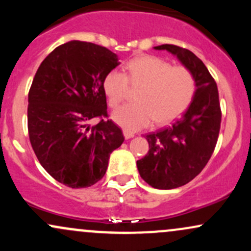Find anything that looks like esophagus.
Here are the masks:
<instances>
[{
	"label": "esophagus",
	"mask_w": 251,
	"mask_h": 251,
	"mask_svg": "<svg viewBox=\"0 0 251 251\" xmlns=\"http://www.w3.org/2000/svg\"><path fill=\"white\" fill-rule=\"evenodd\" d=\"M124 135H125L126 139H129V138H133L134 133L131 131H127V129H124Z\"/></svg>",
	"instance_id": "1"
}]
</instances>
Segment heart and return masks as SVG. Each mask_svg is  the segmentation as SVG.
I'll return each mask as SVG.
<instances>
[{"label": "heart", "mask_w": 251, "mask_h": 251, "mask_svg": "<svg viewBox=\"0 0 251 251\" xmlns=\"http://www.w3.org/2000/svg\"><path fill=\"white\" fill-rule=\"evenodd\" d=\"M131 85H143L137 102L126 103L113 113L118 125L138 131L152 122L165 124L180 116L196 92L194 73L184 66H172L159 56L144 55L129 60L126 74L109 72L103 79V92L111 107H118L128 96Z\"/></svg>", "instance_id": "1"}]
</instances>
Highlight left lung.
<instances>
[{
  "instance_id": "1",
  "label": "left lung",
  "mask_w": 251,
  "mask_h": 251,
  "mask_svg": "<svg viewBox=\"0 0 251 251\" xmlns=\"http://www.w3.org/2000/svg\"><path fill=\"white\" fill-rule=\"evenodd\" d=\"M168 50L194 73L196 92L185 113L171 126L146 134L149 152L137 160L138 171L154 189L179 188L192 180L209 162L221 128L218 89L203 61L175 45L154 47Z\"/></svg>"
}]
</instances>
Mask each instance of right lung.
Masks as SVG:
<instances>
[{
  "mask_svg": "<svg viewBox=\"0 0 251 251\" xmlns=\"http://www.w3.org/2000/svg\"><path fill=\"white\" fill-rule=\"evenodd\" d=\"M117 54L91 42L70 41L43 60L28 94L29 140L42 168L59 183L88 188L105 176L109 154L124 143L107 118L103 79ZM100 117L96 126L88 122Z\"/></svg>",
  "mask_w": 251,
  "mask_h": 251,
  "instance_id": "right-lung-1",
  "label": "right lung"
}]
</instances>
